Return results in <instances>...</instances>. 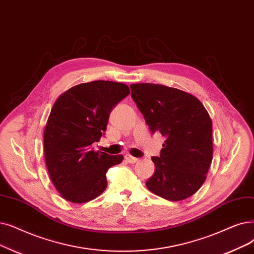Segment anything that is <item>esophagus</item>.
Instances as JSON below:
<instances>
[{
    "label": "esophagus",
    "mask_w": 254,
    "mask_h": 254,
    "mask_svg": "<svg viewBox=\"0 0 254 254\" xmlns=\"http://www.w3.org/2000/svg\"><path fill=\"white\" fill-rule=\"evenodd\" d=\"M126 160H127V162H128L130 164H135L138 162V159L133 156H130V154H126Z\"/></svg>",
    "instance_id": "obj_1"
}]
</instances>
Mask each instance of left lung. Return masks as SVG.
<instances>
[{"instance_id":"left-lung-1","label":"left lung","mask_w":254,"mask_h":254,"mask_svg":"<svg viewBox=\"0 0 254 254\" xmlns=\"http://www.w3.org/2000/svg\"><path fill=\"white\" fill-rule=\"evenodd\" d=\"M130 96L152 134L166 138L160 157H152L149 191L171 201L199 190L213 159L212 120L192 94L164 85L131 84Z\"/></svg>"}]
</instances>
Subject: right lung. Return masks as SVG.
I'll return each instance as SVG.
<instances>
[{
  "instance_id": "add662e5",
  "label": "right lung",
  "mask_w": 254,
  "mask_h": 254,
  "mask_svg": "<svg viewBox=\"0 0 254 254\" xmlns=\"http://www.w3.org/2000/svg\"><path fill=\"white\" fill-rule=\"evenodd\" d=\"M129 89L126 84L93 81L73 86L55 102L43 135L51 180L63 198L74 203L90 201L107 188L106 173L124 156L94 151L107 129L112 109Z\"/></svg>"
}]
</instances>
